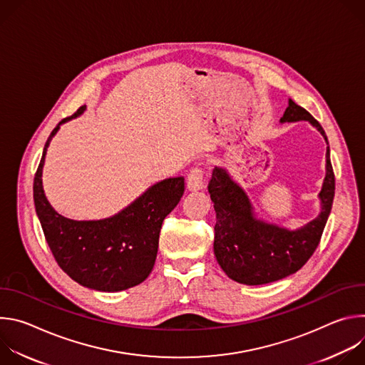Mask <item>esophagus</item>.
I'll return each mask as SVG.
<instances>
[{
	"mask_svg": "<svg viewBox=\"0 0 365 365\" xmlns=\"http://www.w3.org/2000/svg\"><path fill=\"white\" fill-rule=\"evenodd\" d=\"M205 187V182H203V172L199 168H195L189 172L187 175V189L190 192L195 190H200Z\"/></svg>",
	"mask_w": 365,
	"mask_h": 365,
	"instance_id": "34e87169",
	"label": "esophagus"
}]
</instances>
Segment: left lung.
<instances>
[{"mask_svg": "<svg viewBox=\"0 0 365 365\" xmlns=\"http://www.w3.org/2000/svg\"><path fill=\"white\" fill-rule=\"evenodd\" d=\"M307 121L328 144L321 124L296 102L289 99L280 123ZM325 178L319 197V214L297 228H287L259 217L244 190L227 168L215 166L207 192L217 214L214 254L225 274L248 286L282 280L300 270L317 250L335 195V178L329 145L325 155Z\"/></svg>", "mask_w": 365, "mask_h": 365, "instance_id": "1", "label": "left lung"}]
</instances>
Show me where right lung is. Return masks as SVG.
<instances>
[{
    "label": "right lung",
    "instance_id": "obj_1",
    "mask_svg": "<svg viewBox=\"0 0 365 365\" xmlns=\"http://www.w3.org/2000/svg\"><path fill=\"white\" fill-rule=\"evenodd\" d=\"M82 107L51 131L34 178L33 196L46 241L61 269L76 283L96 292H121L143 283L153 270L165 218L185 192L183 176L148 186L113 217L69 220L55 211L43 189L46 153L61 125L85 113Z\"/></svg>",
    "mask_w": 365,
    "mask_h": 365
}]
</instances>
